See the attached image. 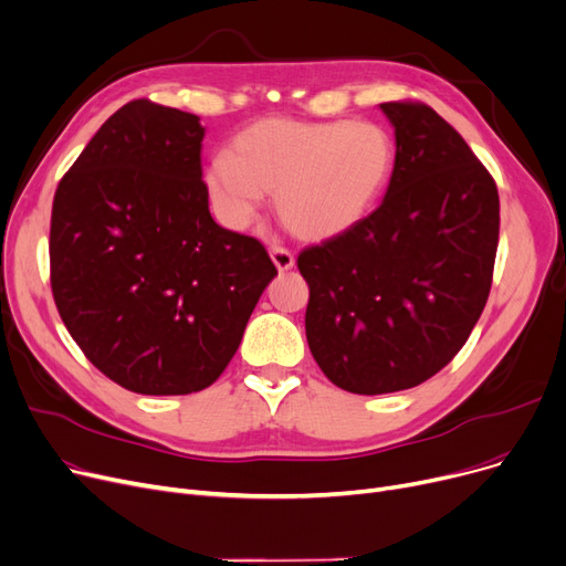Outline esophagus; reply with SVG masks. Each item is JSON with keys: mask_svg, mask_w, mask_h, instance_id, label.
<instances>
[{"mask_svg": "<svg viewBox=\"0 0 566 566\" xmlns=\"http://www.w3.org/2000/svg\"><path fill=\"white\" fill-rule=\"evenodd\" d=\"M271 259H273V263H275V268L280 273H284V271H291L293 268V263H295V259H293V254L289 252V250H284V248H271Z\"/></svg>", "mask_w": 566, "mask_h": 566, "instance_id": "1", "label": "esophagus"}]
</instances>
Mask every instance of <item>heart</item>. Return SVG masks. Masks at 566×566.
Here are the masks:
<instances>
[{"label":"heart","mask_w":566,"mask_h":566,"mask_svg":"<svg viewBox=\"0 0 566 566\" xmlns=\"http://www.w3.org/2000/svg\"><path fill=\"white\" fill-rule=\"evenodd\" d=\"M395 142L367 122L271 116L238 133L203 171L220 218L245 227L273 195L282 224L303 241H331L363 222L390 184Z\"/></svg>","instance_id":"b5f03b06"}]
</instances>
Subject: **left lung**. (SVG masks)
Masks as SVG:
<instances>
[{
	"instance_id": "1",
	"label": "left lung",
	"mask_w": 566,
	"mask_h": 566,
	"mask_svg": "<svg viewBox=\"0 0 566 566\" xmlns=\"http://www.w3.org/2000/svg\"><path fill=\"white\" fill-rule=\"evenodd\" d=\"M395 169L380 206L307 248V344L353 395L415 388L448 365L480 321L500 233L497 188L465 139L422 103H380Z\"/></svg>"
}]
</instances>
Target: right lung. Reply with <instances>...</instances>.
<instances>
[{
  "instance_id": "obj_1",
  "label": "right lung",
  "mask_w": 566,
  "mask_h": 566,
  "mask_svg": "<svg viewBox=\"0 0 566 566\" xmlns=\"http://www.w3.org/2000/svg\"><path fill=\"white\" fill-rule=\"evenodd\" d=\"M203 133L197 114L133 101L54 192L56 310L88 363L137 395L216 382L277 275L256 238L211 218Z\"/></svg>"
}]
</instances>
